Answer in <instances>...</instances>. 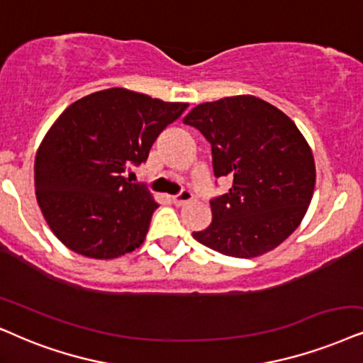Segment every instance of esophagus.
<instances>
[{"label": "esophagus", "mask_w": 363, "mask_h": 363, "mask_svg": "<svg viewBox=\"0 0 363 363\" xmlns=\"http://www.w3.org/2000/svg\"><path fill=\"white\" fill-rule=\"evenodd\" d=\"M189 201H192V192L187 189L181 191L177 196L172 197V203L176 206H182L184 203H189Z\"/></svg>", "instance_id": "1"}]
</instances>
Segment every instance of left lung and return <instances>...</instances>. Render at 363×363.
<instances>
[{
	"label": "left lung",
	"mask_w": 363,
	"mask_h": 363,
	"mask_svg": "<svg viewBox=\"0 0 363 363\" xmlns=\"http://www.w3.org/2000/svg\"><path fill=\"white\" fill-rule=\"evenodd\" d=\"M211 144L214 176H231L211 199L213 221L192 233L201 245L256 258L281 245L308 211L316 171L308 142L286 113L255 95L197 105L182 118Z\"/></svg>",
	"instance_id": "1"
}]
</instances>
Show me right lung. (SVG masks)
<instances>
[{
  "mask_svg": "<svg viewBox=\"0 0 363 363\" xmlns=\"http://www.w3.org/2000/svg\"><path fill=\"white\" fill-rule=\"evenodd\" d=\"M189 104L164 102L127 89L95 91L62 112L35 157L36 201L68 250L113 259L145 240L159 204L123 177Z\"/></svg>",
  "mask_w": 363,
  "mask_h": 363,
  "instance_id": "add662e5",
  "label": "right lung"
}]
</instances>
